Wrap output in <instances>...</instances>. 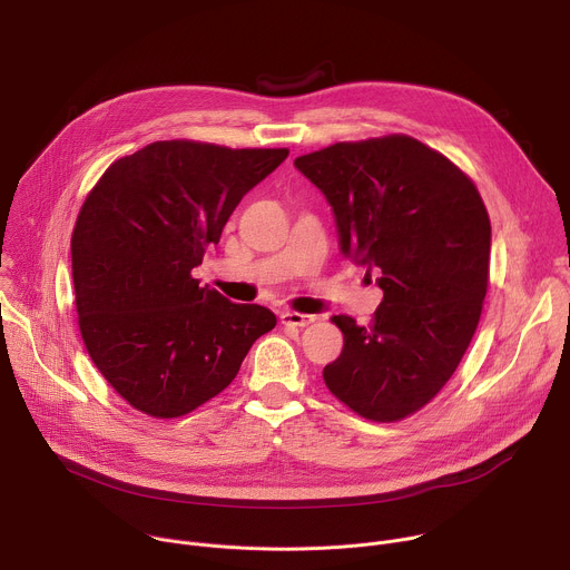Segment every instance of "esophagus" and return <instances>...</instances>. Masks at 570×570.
<instances>
[{"label": "esophagus", "mask_w": 570, "mask_h": 570, "mask_svg": "<svg viewBox=\"0 0 570 570\" xmlns=\"http://www.w3.org/2000/svg\"><path fill=\"white\" fill-rule=\"evenodd\" d=\"M282 324H286V327H308V324H313L317 317L311 315V313H295V311H284L279 315Z\"/></svg>", "instance_id": "1"}]
</instances>
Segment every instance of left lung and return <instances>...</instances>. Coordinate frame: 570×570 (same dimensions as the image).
Segmentation results:
<instances>
[{"label":"left lung","instance_id":"obj_1","mask_svg":"<svg viewBox=\"0 0 570 570\" xmlns=\"http://www.w3.org/2000/svg\"><path fill=\"white\" fill-rule=\"evenodd\" d=\"M334 212L341 253L376 273L370 327L334 315L345 345L324 383L365 420L394 422L451 379L478 327L492 225L475 185L409 135L341 141L295 159Z\"/></svg>","mask_w":570,"mask_h":570}]
</instances>
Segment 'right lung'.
<instances>
[{
  "label": "right lung",
  "instance_id": "1",
  "mask_svg": "<svg viewBox=\"0 0 570 570\" xmlns=\"http://www.w3.org/2000/svg\"><path fill=\"white\" fill-rule=\"evenodd\" d=\"M286 148L171 139L117 159L71 234L78 327L132 409L171 420L223 392L277 317L200 286L191 271Z\"/></svg>",
  "mask_w": 570,
  "mask_h": 570
}]
</instances>
